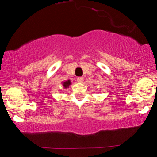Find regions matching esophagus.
Here are the masks:
<instances>
[{"label": "esophagus", "mask_w": 157, "mask_h": 157, "mask_svg": "<svg viewBox=\"0 0 157 157\" xmlns=\"http://www.w3.org/2000/svg\"><path fill=\"white\" fill-rule=\"evenodd\" d=\"M77 82H82L84 80V78L82 77H78L77 78Z\"/></svg>", "instance_id": "1"}]
</instances>
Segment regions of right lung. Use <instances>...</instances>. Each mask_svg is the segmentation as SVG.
I'll return each instance as SVG.
<instances>
[{"label":"right lung","mask_w":157,"mask_h":157,"mask_svg":"<svg viewBox=\"0 0 157 157\" xmlns=\"http://www.w3.org/2000/svg\"><path fill=\"white\" fill-rule=\"evenodd\" d=\"M63 86L65 88H68V86H69V85L71 84V81L70 80H67V81L63 82Z\"/></svg>","instance_id":"1"}]
</instances>
